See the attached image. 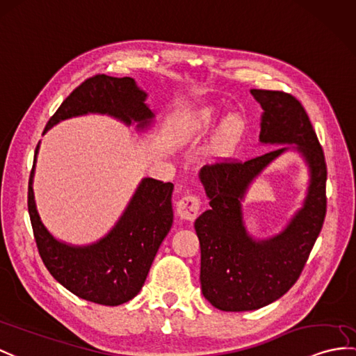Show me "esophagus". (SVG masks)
<instances>
[{"instance_id": "1", "label": "esophagus", "mask_w": 356, "mask_h": 356, "mask_svg": "<svg viewBox=\"0 0 356 356\" xmlns=\"http://www.w3.org/2000/svg\"><path fill=\"white\" fill-rule=\"evenodd\" d=\"M201 210V197L186 195L177 202V214L184 220H195Z\"/></svg>"}]
</instances>
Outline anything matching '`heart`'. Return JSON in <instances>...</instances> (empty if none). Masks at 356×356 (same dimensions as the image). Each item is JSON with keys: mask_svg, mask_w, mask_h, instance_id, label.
Wrapping results in <instances>:
<instances>
[{"mask_svg": "<svg viewBox=\"0 0 356 356\" xmlns=\"http://www.w3.org/2000/svg\"><path fill=\"white\" fill-rule=\"evenodd\" d=\"M214 115L210 111V110H205L204 113H201V116H199V120H197V128H207L214 124ZM225 127L229 128V131H234V122L232 120H227L225 122Z\"/></svg>", "mask_w": 356, "mask_h": 356, "instance_id": "1", "label": "heart"}]
</instances>
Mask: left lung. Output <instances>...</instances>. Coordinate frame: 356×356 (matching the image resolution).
<instances>
[{
  "mask_svg": "<svg viewBox=\"0 0 356 356\" xmlns=\"http://www.w3.org/2000/svg\"><path fill=\"white\" fill-rule=\"evenodd\" d=\"M263 108L259 142L294 143L309 168L303 207L278 236L255 240L243 223L241 201L250 183L289 148H276L246 161L204 166L199 178L210 210L195 222L201 245L204 298L222 311L263 308L299 280L326 216V163L305 108L290 93L250 90Z\"/></svg>",
  "mask_w": 356,
  "mask_h": 356,
  "instance_id": "1",
  "label": "left lung"
}]
</instances>
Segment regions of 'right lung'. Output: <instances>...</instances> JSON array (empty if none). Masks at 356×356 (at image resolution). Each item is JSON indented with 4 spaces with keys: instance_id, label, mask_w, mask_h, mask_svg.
Masks as SVG:
<instances>
[{
    "instance_id": "add662e5",
    "label": "right lung",
    "mask_w": 356,
    "mask_h": 356,
    "mask_svg": "<svg viewBox=\"0 0 356 356\" xmlns=\"http://www.w3.org/2000/svg\"><path fill=\"white\" fill-rule=\"evenodd\" d=\"M148 95L133 78L95 75L83 81L62 102L45 127L60 120L99 113L125 125L146 128L154 113L145 104ZM39 145L29 181V213L43 264L75 296L99 305L116 307L131 300L143 287L155 254L173 222L172 183L143 178L118 223L106 237L88 246H72L51 236L42 223L33 192Z\"/></svg>"
}]
</instances>
